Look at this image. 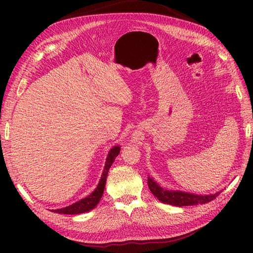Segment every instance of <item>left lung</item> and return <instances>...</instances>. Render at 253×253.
<instances>
[{"label":"left lung","instance_id":"1","mask_svg":"<svg viewBox=\"0 0 253 253\" xmlns=\"http://www.w3.org/2000/svg\"><path fill=\"white\" fill-rule=\"evenodd\" d=\"M148 186H149V189L151 190L152 194L155 197H157L158 201H160L164 204L172 205L176 207L207 204L213 201L214 198H216V196H218L219 193L221 192V191H219V192L214 193V194L198 195V194L183 192V191H178V190H167V189H164L163 187H160L154 179L150 177V176L148 177Z\"/></svg>","mask_w":253,"mask_h":253}]
</instances>
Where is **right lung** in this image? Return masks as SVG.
<instances>
[{
	"mask_svg": "<svg viewBox=\"0 0 253 253\" xmlns=\"http://www.w3.org/2000/svg\"><path fill=\"white\" fill-rule=\"evenodd\" d=\"M119 152H120L119 145H116V147H114V148L111 149V151L109 152V154H108V158H106L104 169H103V172H102V175H101V178H100V180H99L98 186L87 197L82 198L81 201L75 203V204L68 206V207H65V208L51 210V211L55 212V213H59V214H80V213L88 212L90 210H93L94 208H96V206L98 205L99 202H100L101 197H102L103 191H104V188H105L106 176H108L110 168L113 165L115 158L118 156Z\"/></svg>",
	"mask_w": 253,
	"mask_h": 253,
	"instance_id": "right-lung-1",
	"label": "right lung"
}]
</instances>
